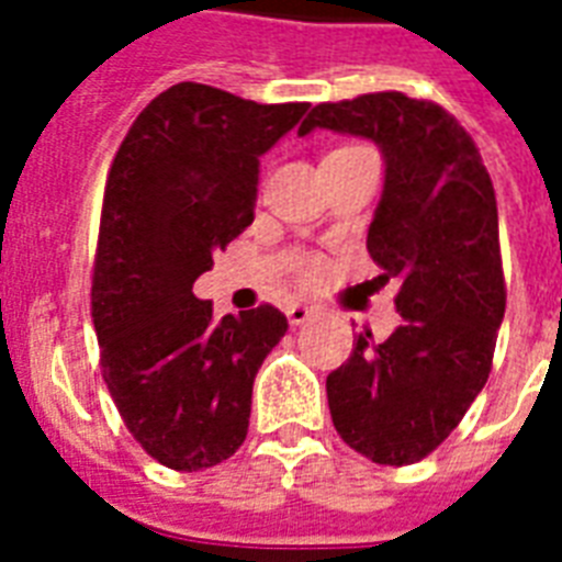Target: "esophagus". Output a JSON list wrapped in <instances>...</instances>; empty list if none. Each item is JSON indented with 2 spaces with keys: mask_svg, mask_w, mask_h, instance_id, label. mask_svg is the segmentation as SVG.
Wrapping results in <instances>:
<instances>
[{
  "mask_svg": "<svg viewBox=\"0 0 562 562\" xmlns=\"http://www.w3.org/2000/svg\"><path fill=\"white\" fill-rule=\"evenodd\" d=\"M317 312H321V308L308 306V303H289V306H285V315H289L291 326H303L306 321H312Z\"/></svg>",
  "mask_w": 562,
  "mask_h": 562,
  "instance_id": "1",
  "label": "esophagus"
}]
</instances>
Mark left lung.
I'll return each mask as SVG.
<instances>
[{"instance_id": "8db88e82", "label": "left lung", "mask_w": 562, "mask_h": 562, "mask_svg": "<svg viewBox=\"0 0 562 562\" xmlns=\"http://www.w3.org/2000/svg\"><path fill=\"white\" fill-rule=\"evenodd\" d=\"M315 127L382 148L368 250L382 280H400L402 315L387 341L361 333L326 375L329 414L350 449L408 467L452 435L493 368L507 300L493 180L472 136L435 101L396 90L324 101L300 136Z\"/></svg>"}]
</instances>
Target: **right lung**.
<instances>
[{
	"instance_id": "1",
	"label": "right lung",
	"mask_w": 562,
	"mask_h": 562,
	"mask_svg": "<svg viewBox=\"0 0 562 562\" xmlns=\"http://www.w3.org/2000/svg\"><path fill=\"white\" fill-rule=\"evenodd\" d=\"M306 110L183 81L113 157L90 291L101 375L127 431L169 470H206L245 443L254 379L289 329L271 303L218 321L192 285L254 224L259 157Z\"/></svg>"
}]
</instances>
